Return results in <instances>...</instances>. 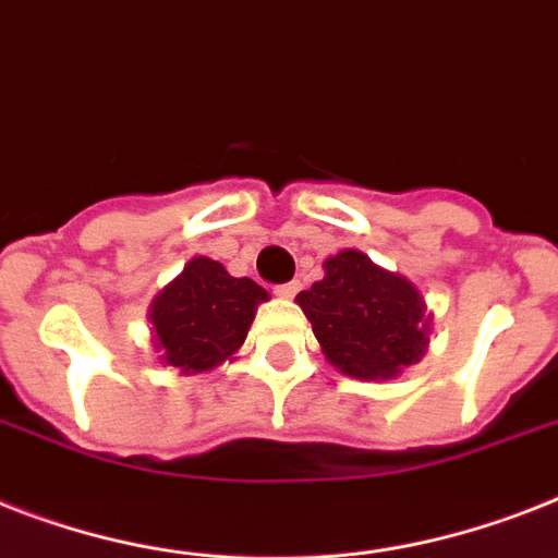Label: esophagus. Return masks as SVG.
Wrapping results in <instances>:
<instances>
[{
    "label": "esophagus",
    "instance_id": "obj_1",
    "mask_svg": "<svg viewBox=\"0 0 558 558\" xmlns=\"http://www.w3.org/2000/svg\"><path fill=\"white\" fill-rule=\"evenodd\" d=\"M298 289H301V283H298V280H292V283H280V287H275V294H278V298H294V294H298Z\"/></svg>",
    "mask_w": 558,
    "mask_h": 558
}]
</instances>
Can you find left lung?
<instances>
[{
	"instance_id": "1",
	"label": "left lung",
	"mask_w": 558,
	"mask_h": 558,
	"mask_svg": "<svg viewBox=\"0 0 558 558\" xmlns=\"http://www.w3.org/2000/svg\"><path fill=\"white\" fill-rule=\"evenodd\" d=\"M320 352L357 381H389L418 364L429 347L433 312L410 278L373 264L357 248L324 260V280L301 292Z\"/></svg>"
}]
</instances>
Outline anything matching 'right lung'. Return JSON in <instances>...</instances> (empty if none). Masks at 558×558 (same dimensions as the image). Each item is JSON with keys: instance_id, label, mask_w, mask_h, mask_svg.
<instances>
[{"instance_id": "obj_1", "label": "right lung", "mask_w": 558, "mask_h": 558, "mask_svg": "<svg viewBox=\"0 0 558 558\" xmlns=\"http://www.w3.org/2000/svg\"><path fill=\"white\" fill-rule=\"evenodd\" d=\"M264 301L269 292L252 278H232L211 257H192L148 306L157 361L183 375L234 361Z\"/></svg>"}]
</instances>
